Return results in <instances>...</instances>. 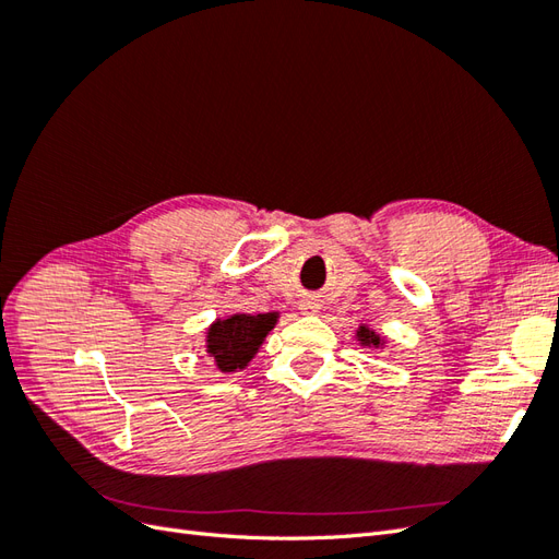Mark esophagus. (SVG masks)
I'll return each instance as SVG.
<instances>
[{
    "mask_svg": "<svg viewBox=\"0 0 559 559\" xmlns=\"http://www.w3.org/2000/svg\"><path fill=\"white\" fill-rule=\"evenodd\" d=\"M300 310L306 312V314H314V312L319 310V306H314L312 300H302V302H300Z\"/></svg>",
    "mask_w": 559,
    "mask_h": 559,
    "instance_id": "34e87169",
    "label": "esophagus"
}]
</instances>
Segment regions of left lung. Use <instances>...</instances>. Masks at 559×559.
<instances>
[{"instance_id": "obj_1", "label": "left lung", "mask_w": 559, "mask_h": 559, "mask_svg": "<svg viewBox=\"0 0 559 559\" xmlns=\"http://www.w3.org/2000/svg\"><path fill=\"white\" fill-rule=\"evenodd\" d=\"M357 337L361 341V345H366V347H382L380 335L376 331H370L368 326H359Z\"/></svg>"}]
</instances>
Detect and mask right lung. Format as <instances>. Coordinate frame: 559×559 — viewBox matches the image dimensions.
<instances>
[{"label":"right lung","instance_id":"obj_1","mask_svg":"<svg viewBox=\"0 0 559 559\" xmlns=\"http://www.w3.org/2000/svg\"><path fill=\"white\" fill-rule=\"evenodd\" d=\"M277 324V312L233 314L216 319L207 329V354L222 373L245 368Z\"/></svg>","mask_w":559,"mask_h":559}]
</instances>
